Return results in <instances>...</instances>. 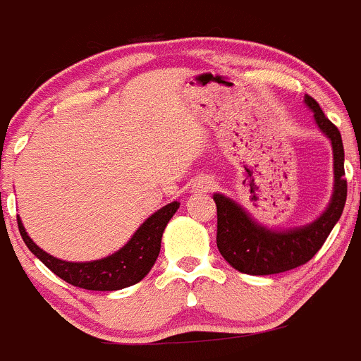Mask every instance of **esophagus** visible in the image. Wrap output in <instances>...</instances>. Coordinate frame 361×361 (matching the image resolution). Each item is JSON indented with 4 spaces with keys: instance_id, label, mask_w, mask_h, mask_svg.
Here are the masks:
<instances>
[{
    "instance_id": "obj_1",
    "label": "esophagus",
    "mask_w": 361,
    "mask_h": 361,
    "mask_svg": "<svg viewBox=\"0 0 361 361\" xmlns=\"http://www.w3.org/2000/svg\"><path fill=\"white\" fill-rule=\"evenodd\" d=\"M202 190H208V188H213V181H204V183L201 185Z\"/></svg>"
}]
</instances>
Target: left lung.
<instances>
[{"label":"left lung","mask_w":361,"mask_h":361,"mask_svg":"<svg viewBox=\"0 0 361 361\" xmlns=\"http://www.w3.org/2000/svg\"><path fill=\"white\" fill-rule=\"evenodd\" d=\"M314 120L334 149V194L323 215L312 224L295 229H268L255 222L238 202L222 194L213 195L216 204V247L234 269L247 275H274L298 268L317 254L344 212L348 181L344 173V146L338 128L324 116L312 97L305 95Z\"/></svg>","instance_id":"left-lung-1"}]
</instances>
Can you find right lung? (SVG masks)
Returning a JSON list of instances; mask_svg holds the SVG:
<instances>
[{
	"instance_id": "right-lung-1",
	"label": "right lung",
	"mask_w": 361,
	"mask_h": 361,
	"mask_svg": "<svg viewBox=\"0 0 361 361\" xmlns=\"http://www.w3.org/2000/svg\"><path fill=\"white\" fill-rule=\"evenodd\" d=\"M178 208H180L178 201L166 204L145 220V224L135 231L125 247L107 257L87 262L61 261L47 254L27 236L19 216L17 224L26 247L59 279L75 288L90 289V291H118L137 284L149 274V269L159 257L164 229Z\"/></svg>"
}]
</instances>
